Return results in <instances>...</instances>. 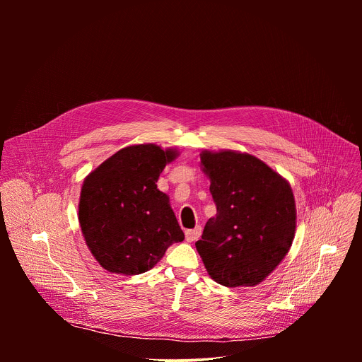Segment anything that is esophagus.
I'll return each mask as SVG.
<instances>
[{"label": "esophagus", "instance_id": "esophagus-1", "mask_svg": "<svg viewBox=\"0 0 362 362\" xmlns=\"http://www.w3.org/2000/svg\"><path fill=\"white\" fill-rule=\"evenodd\" d=\"M200 235H202V228H200V226H197V228H194V229L186 230L185 238H186V240H187V242H194V240H197V239L200 238Z\"/></svg>", "mask_w": 362, "mask_h": 362}]
</instances>
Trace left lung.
<instances>
[{
  "label": "left lung",
  "mask_w": 362,
  "mask_h": 362,
  "mask_svg": "<svg viewBox=\"0 0 362 362\" xmlns=\"http://www.w3.org/2000/svg\"><path fill=\"white\" fill-rule=\"evenodd\" d=\"M216 216L196 249L209 276L228 288L255 286L291 249L296 208L291 185L265 162L233 150L200 153Z\"/></svg>",
  "instance_id": "obj_1"
}]
</instances>
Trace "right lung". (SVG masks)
Segmentation results:
<instances>
[{
	"instance_id": "1",
	"label": "right lung",
	"mask_w": 362,
	"mask_h": 362,
	"mask_svg": "<svg viewBox=\"0 0 362 362\" xmlns=\"http://www.w3.org/2000/svg\"><path fill=\"white\" fill-rule=\"evenodd\" d=\"M179 156L153 143L123 147L83 182L78 222L95 261L112 274L139 275L156 265L185 235L169 196L158 189Z\"/></svg>"
}]
</instances>
